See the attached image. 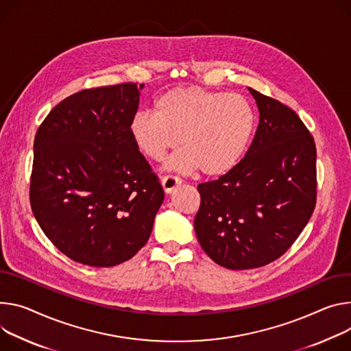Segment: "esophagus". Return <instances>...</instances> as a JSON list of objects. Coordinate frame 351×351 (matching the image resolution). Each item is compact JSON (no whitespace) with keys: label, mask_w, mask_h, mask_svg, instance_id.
Instances as JSON below:
<instances>
[{"label":"esophagus","mask_w":351,"mask_h":351,"mask_svg":"<svg viewBox=\"0 0 351 351\" xmlns=\"http://www.w3.org/2000/svg\"><path fill=\"white\" fill-rule=\"evenodd\" d=\"M161 183H162L165 193H172L179 184H182V179L176 175H165V176H162Z\"/></svg>","instance_id":"34e87169"}]
</instances>
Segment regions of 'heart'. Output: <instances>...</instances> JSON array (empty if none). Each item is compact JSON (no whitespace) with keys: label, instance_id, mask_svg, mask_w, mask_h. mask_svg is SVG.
Instances as JSON below:
<instances>
[{"label":"heart","instance_id":"obj_1","mask_svg":"<svg viewBox=\"0 0 351 351\" xmlns=\"http://www.w3.org/2000/svg\"><path fill=\"white\" fill-rule=\"evenodd\" d=\"M155 113L137 112L130 134L137 148L152 161H164L178 144L171 167L199 168L206 176L231 171L243 156L256 116L241 93H224L202 86L167 90L154 104Z\"/></svg>","mask_w":351,"mask_h":351}]
</instances>
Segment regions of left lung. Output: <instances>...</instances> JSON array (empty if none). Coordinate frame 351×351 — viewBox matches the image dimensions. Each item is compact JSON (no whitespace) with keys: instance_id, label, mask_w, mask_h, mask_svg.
<instances>
[{"instance_id":"8db88e82","label":"left lung","mask_w":351,"mask_h":351,"mask_svg":"<svg viewBox=\"0 0 351 351\" xmlns=\"http://www.w3.org/2000/svg\"><path fill=\"white\" fill-rule=\"evenodd\" d=\"M261 113L246 155L226 175L197 186L195 231L219 266H266L289 250L316 204V147L300 116L249 88Z\"/></svg>"}]
</instances>
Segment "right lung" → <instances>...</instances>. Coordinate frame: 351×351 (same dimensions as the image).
<instances>
[{
  "label": "right lung",
  "instance_id": "right-lung-1",
  "mask_svg": "<svg viewBox=\"0 0 351 351\" xmlns=\"http://www.w3.org/2000/svg\"><path fill=\"white\" fill-rule=\"evenodd\" d=\"M144 84L89 88L39 125L30 207L45 235L74 262L112 267L147 243L164 189L130 134Z\"/></svg>",
  "mask_w": 351,
  "mask_h": 351
}]
</instances>
